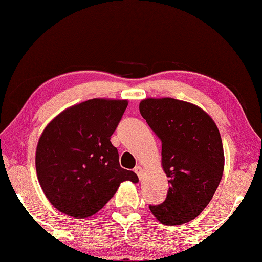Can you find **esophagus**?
<instances>
[{
	"label": "esophagus",
	"instance_id": "esophagus-1",
	"mask_svg": "<svg viewBox=\"0 0 262 262\" xmlns=\"http://www.w3.org/2000/svg\"><path fill=\"white\" fill-rule=\"evenodd\" d=\"M134 172L138 176V178H140V179H142L143 174H144V170L141 168V166H135Z\"/></svg>",
	"mask_w": 262,
	"mask_h": 262
}]
</instances>
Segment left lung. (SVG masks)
Here are the masks:
<instances>
[{
    "label": "left lung",
    "mask_w": 262,
    "mask_h": 262,
    "mask_svg": "<svg viewBox=\"0 0 262 262\" xmlns=\"http://www.w3.org/2000/svg\"><path fill=\"white\" fill-rule=\"evenodd\" d=\"M140 111L162 143V168L170 183L164 202L149 205V210L162 224L187 223L209 204L223 176L219 128L198 105L173 98L144 99Z\"/></svg>",
    "instance_id": "1"
}]
</instances>
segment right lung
<instances>
[{
	"instance_id": "obj_1",
	"label": "right lung",
	"mask_w": 262,
	"mask_h": 262,
	"mask_svg": "<svg viewBox=\"0 0 262 262\" xmlns=\"http://www.w3.org/2000/svg\"><path fill=\"white\" fill-rule=\"evenodd\" d=\"M127 105V100H88L63 110L41 133L38 181L60 213L86 219L114 197L121 182H138L135 172L121 168L110 142Z\"/></svg>"
}]
</instances>
